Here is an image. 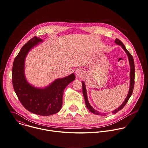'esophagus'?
I'll return each mask as SVG.
<instances>
[{"label": "esophagus", "instance_id": "obj_1", "mask_svg": "<svg viewBox=\"0 0 148 148\" xmlns=\"http://www.w3.org/2000/svg\"><path fill=\"white\" fill-rule=\"evenodd\" d=\"M75 75L77 77H81L82 76V72L80 69H77L75 71Z\"/></svg>", "mask_w": 148, "mask_h": 148}]
</instances>
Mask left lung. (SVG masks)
I'll list each match as a JSON object with an SVG mask.
<instances>
[{"label":"left lung","instance_id":"obj_1","mask_svg":"<svg viewBox=\"0 0 148 148\" xmlns=\"http://www.w3.org/2000/svg\"><path fill=\"white\" fill-rule=\"evenodd\" d=\"M115 43L116 44H117L118 45L121 46V47H122V49L125 50V53L127 54V57H128V59L129 61V64H130V88H129V93L127 94V95L126 98V99H125L124 102L122 103V104L118 108V109H115L114 111L112 112L113 114H116V113H117L118 111L121 110L126 104V103L127 102L129 99L130 98V97H131L133 89H134V74H135V67H134V59L132 57V56L130 54V53L126 50L125 46H124V45L122 43V42L117 38L115 40ZM82 92H83V95L85 98V104H86V108L88 109L90 112H91L92 113H94L95 114H97L98 116L99 115H102V116H106V113H103V114H101L100 113V112H99L98 111L95 110L89 103V101H88V96H87V92H86V89L85 87V83L82 81Z\"/></svg>","mask_w":148,"mask_h":148}]
</instances>
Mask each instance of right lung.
I'll list each match as a JSON object with an SVG mask.
<instances>
[{
    "instance_id": "1",
    "label": "right lung",
    "mask_w": 148,
    "mask_h": 148,
    "mask_svg": "<svg viewBox=\"0 0 148 148\" xmlns=\"http://www.w3.org/2000/svg\"><path fill=\"white\" fill-rule=\"evenodd\" d=\"M43 40L35 36L21 49L14 60L12 81L15 92L22 105L30 112L39 116H50L59 112L62 106L63 91L75 80L73 73L57 79L44 89L36 88L29 84L25 75V58L30 50Z\"/></svg>"
}]
</instances>
